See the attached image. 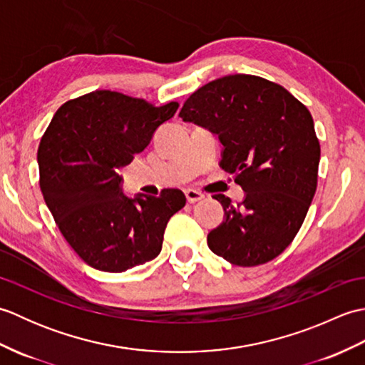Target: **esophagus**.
Listing matches in <instances>:
<instances>
[{
  "label": "esophagus",
  "mask_w": 365,
  "mask_h": 365,
  "mask_svg": "<svg viewBox=\"0 0 365 365\" xmlns=\"http://www.w3.org/2000/svg\"><path fill=\"white\" fill-rule=\"evenodd\" d=\"M185 196H187V200L190 204H195V202H197V200H200V199H204V195L200 191H196V190H191V188H188V190H185Z\"/></svg>",
  "instance_id": "esophagus-1"
}]
</instances>
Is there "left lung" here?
Returning a JSON list of instances; mask_svg holds the SVG:
<instances>
[{
	"label": "left lung",
	"instance_id": "obj_1",
	"mask_svg": "<svg viewBox=\"0 0 365 365\" xmlns=\"http://www.w3.org/2000/svg\"><path fill=\"white\" fill-rule=\"evenodd\" d=\"M178 115L218 135L220 166L245 191L238 205L213 196L224 221L207 235L208 247L238 267L277 257L298 234L317 190L320 143L311 113L279 84L237 73L197 89Z\"/></svg>",
	"mask_w": 365,
	"mask_h": 365
}]
</instances>
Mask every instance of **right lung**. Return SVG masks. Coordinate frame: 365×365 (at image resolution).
<instances>
[{
	"label": "right lung",
	"mask_w": 365,
	"mask_h": 365,
	"mask_svg": "<svg viewBox=\"0 0 365 365\" xmlns=\"http://www.w3.org/2000/svg\"><path fill=\"white\" fill-rule=\"evenodd\" d=\"M177 108L94 91L53 115L37 150L41 190L61 234L89 267L122 273L160 254L168 221L187 197L175 188L128 197L118 170Z\"/></svg>",
	"instance_id": "right-lung-1"
}]
</instances>
